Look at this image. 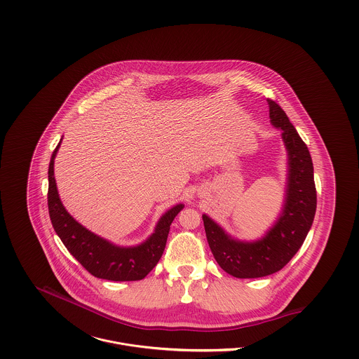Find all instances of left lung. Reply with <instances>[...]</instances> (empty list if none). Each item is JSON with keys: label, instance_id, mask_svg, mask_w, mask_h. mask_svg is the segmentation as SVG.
Returning <instances> with one entry per match:
<instances>
[{"label": "left lung", "instance_id": "1", "mask_svg": "<svg viewBox=\"0 0 359 359\" xmlns=\"http://www.w3.org/2000/svg\"><path fill=\"white\" fill-rule=\"evenodd\" d=\"M271 124L282 131L287 152V178L282 211L265 235L256 241L231 236L221 225L203 214L205 236L218 265L241 279L262 278L280 271L299 252L312 226L316 210L313 165L307 145L283 109L272 100Z\"/></svg>", "mask_w": 359, "mask_h": 359}]
</instances>
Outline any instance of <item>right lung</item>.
Returning a JSON list of instances; mask_svg holds the SVG:
<instances>
[{"mask_svg": "<svg viewBox=\"0 0 359 359\" xmlns=\"http://www.w3.org/2000/svg\"><path fill=\"white\" fill-rule=\"evenodd\" d=\"M60 142L52 154L48 168V210L55 232L69 253L91 275L114 282L144 279L163 255L170 225L184 205L180 203L167 210L157 221L154 233L141 245L117 246L103 239L77 222L60 202L53 177L55 156Z\"/></svg>", "mask_w": 359, "mask_h": 359, "instance_id": "1", "label": "right lung"}]
</instances>
